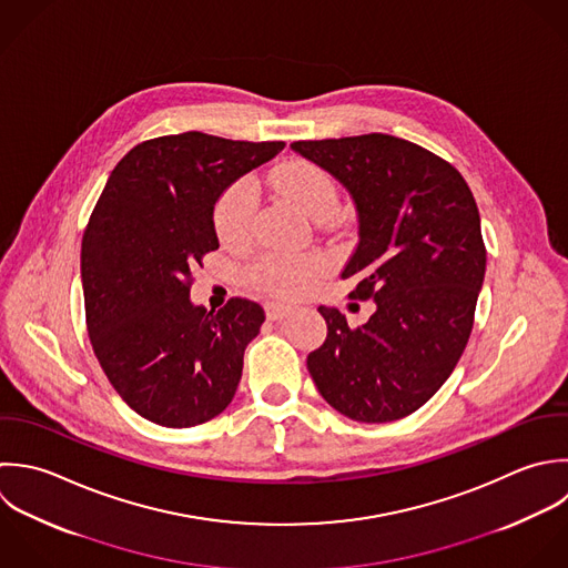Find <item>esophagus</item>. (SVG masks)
I'll list each match as a JSON object with an SVG mask.
<instances>
[{
  "label": "esophagus",
  "mask_w": 568,
  "mask_h": 568,
  "mask_svg": "<svg viewBox=\"0 0 568 568\" xmlns=\"http://www.w3.org/2000/svg\"><path fill=\"white\" fill-rule=\"evenodd\" d=\"M294 312H298L296 305H287V303H267L265 305V314L270 321H283L287 316H292Z\"/></svg>",
  "instance_id": "1"
}]
</instances>
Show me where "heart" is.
Wrapping results in <instances>:
<instances>
[{
  "instance_id": "b5f03b06",
  "label": "heart",
  "mask_w": 568,
  "mask_h": 568,
  "mask_svg": "<svg viewBox=\"0 0 568 568\" xmlns=\"http://www.w3.org/2000/svg\"><path fill=\"white\" fill-rule=\"evenodd\" d=\"M272 185L312 221H327L338 210V190L334 179L316 163L287 161L272 174ZM256 207V190L247 179L227 185L214 203L212 221L223 245H241L250 236ZM323 274V261L316 256L267 254L252 267V283L281 298L305 294Z\"/></svg>"
}]
</instances>
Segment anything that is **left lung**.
I'll return each instance as SVG.
<instances>
[{"instance_id":"obj_1","label":"left lung","mask_w":568,"mask_h":568,"mask_svg":"<svg viewBox=\"0 0 568 568\" xmlns=\"http://www.w3.org/2000/svg\"><path fill=\"white\" fill-rule=\"evenodd\" d=\"M352 196L358 243L341 278L376 310L352 329L321 305L325 343L307 356L321 396L358 423L420 409L452 376L483 290L487 252L463 174L429 150L389 134L294 141Z\"/></svg>"}]
</instances>
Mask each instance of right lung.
I'll use <instances>...</instances> for the list:
<instances>
[{
	"mask_svg": "<svg viewBox=\"0 0 568 568\" xmlns=\"http://www.w3.org/2000/svg\"><path fill=\"white\" fill-rule=\"evenodd\" d=\"M283 148L183 132L134 145L108 176L81 241L88 336L116 394L150 423L194 427L236 394L265 312L247 298L194 305L192 270L219 250L221 192Z\"/></svg>",
	"mask_w": 568,
	"mask_h": 568,
	"instance_id": "obj_1",
	"label": "right lung"
}]
</instances>
